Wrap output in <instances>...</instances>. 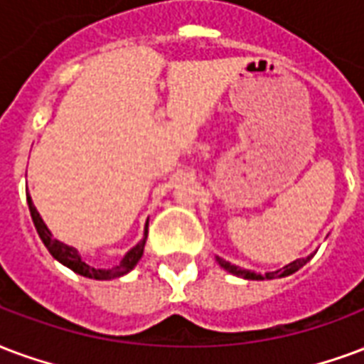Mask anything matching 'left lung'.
<instances>
[{"mask_svg":"<svg viewBox=\"0 0 364 364\" xmlns=\"http://www.w3.org/2000/svg\"><path fill=\"white\" fill-rule=\"evenodd\" d=\"M216 260L223 270L230 272V274H233V276H237V278L257 279V282H260V279H276V278H285V276H291V274H295L299 268H303L311 258H297V260H293V262H289V264H285L284 268H279V270L276 272H266V274H257V272L245 270V268H239V266L231 264V262H228V260H223V258L220 257H216Z\"/></svg>","mask_w":364,"mask_h":364,"instance_id":"left-lung-1","label":"left lung"}]
</instances>
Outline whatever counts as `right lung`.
<instances>
[{
  "mask_svg": "<svg viewBox=\"0 0 364 364\" xmlns=\"http://www.w3.org/2000/svg\"><path fill=\"white\" fill-rule=\"evenodd\" d=\"M26 203H28V210H31V216H32V222H34V228L38 231L40 239H42V243L46 245V249L50 250V255H52L58 262H61L63 266L67 268H71L73 272H77L80 276H85V278H90V279H115V278H121V276H125L129 272L133 270L134 266L139 264V260H141L142 252H144V245H146V235H148V222L144 225V237H142L139 243L134 245L133 249L127 250L125 252V257L121 258L119 264L114 266V268H92V266H88L80 258L79 250L71 247V245H65L58 241L55 237L52 235V231L48 230V225L44 223L42 216L38 214V210L32 203V198L28 196L26 193Z\"/></svg>",
  "mask_w": 364,
  "mask_h": 364,
  "instance_id": "add662e5",
  "label": "right lung"
}]
</instances>
